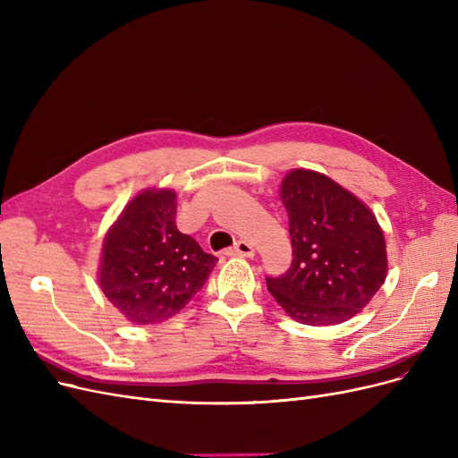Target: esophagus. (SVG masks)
Returning <instances> with one entry per match:
<instances>
[{
	"label": "esophagus",
	"mask_w": 458,
	"mask_h": 458,
	"mask_svg": "<svg viewBox=\"0 0 458 458\" xmlns=\"http://www.w3.org/2000/svg\"><path fill=\"white\" fill-rule=\"evenodd\" d=\"M231 254L233 256H241V258H254L256 250H254V246L248 242V241H237V242H234V246H233Z\"/></svg>",
	"instance_id": "1"
}]
</instances>
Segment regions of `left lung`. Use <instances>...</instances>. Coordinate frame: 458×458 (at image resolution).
I'll return each instance as SVG.
<instances>
[{"mask_svg": "<svg viewBox=\"0 0 458 458\" xmlns=\"http://www.w3.org/2000/svg\"><path fill=\"white\" fill-rule=\"evenodd\" d=\"M281 200L294 258L284 275L267 276V290L301 325L348 321L386 281V241L377 217L350 191L313 170H290Z\"/></svg>", "mask_w": 458, "mask_h": 458, "instance_id": "8db88e82", "label": "left lung"}]
</instances>
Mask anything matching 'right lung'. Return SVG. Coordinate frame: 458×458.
Returning a JSON list of instances; mask_svg holds the SVG:
<instances>
[{"label": "right lung", "instance_id": "obj_1", "mask_svg": "<svg viewBox=\"0 0 458 458\" xmlns=\"http://www.w3.org/2000/svg\"><path fill=\"white\" fill-rule=\"evenodd\" d=\"M172 189H147L108 229L99 284L108 301L135 325H157L182 311L210 276L217 258L175 225Z\"/></svg>", "mask_w": 458, "mask_h": 458}]
</instances>
